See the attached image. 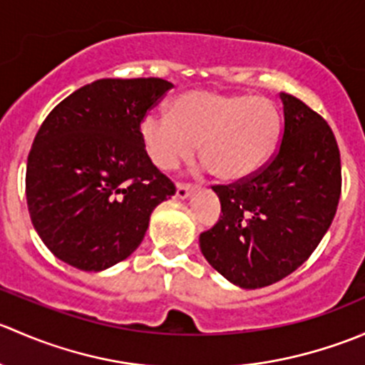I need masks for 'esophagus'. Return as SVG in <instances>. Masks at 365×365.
I'll use <instances>...</instances> for the list:
<instances>
[{"label":"esophagus","mask_w":365,"mask_h":365,"mask_svg":"<svg viewBox=\"0 0 365 365\" xmlns=\"http://www.w3.org/2000/svg\"><path fill=\"white\" fill-rule=\"evenodd\" d=\"M194 189V185H190V183H176V197H180V200H185V197H189L190 190Z\"/></svg>","instance_id":"obj_1"}]
</instances>
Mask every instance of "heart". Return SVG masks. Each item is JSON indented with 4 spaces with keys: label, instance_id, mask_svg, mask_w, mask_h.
<instances>
[{
    "label": "heart",
    "instance_id": "1",
    "mask_svg": "<svg viewBox=\"0 0 365 365\" xmlns=\"http://www.w3.org/2000/svg\"><path fill=\"white\" fill-rule=\"evenodd\" d=\"M281 118L268 98L194 90L173 101L169 114L150 113L141 141L150 160L175 169L201 143V159L220 180H242L270 159Z\"/></svg>",
    "mask_w": 365,
    "mask_h": 365
}]
</instances>
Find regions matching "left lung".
Masks as SVG:
<instances>
[{"mask_svg": "<svg viewBox=\"0 0 365 365\" xmlns=\"http://www.w3.org/2000/svg\"><path fill=\"white\" fill-rule=\"evenodd\" d=\"M284 127L277 150L256 173L213 185L220 219L200 235L203 256L240 288L281 281L314 252L341 197V155L325 118L281 93Z\"/></svg>", "mask_w": 365, "mask_h": 365, "instance_id": "1", "label": "left lung"}]
</instances>
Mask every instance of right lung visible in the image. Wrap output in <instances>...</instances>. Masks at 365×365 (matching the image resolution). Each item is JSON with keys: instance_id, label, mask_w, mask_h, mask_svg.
Returning a JSON list of instances; mask_svg holds the SVG:
<instances>
[{"instance_id": "add662e5", "label": "right lung", "mask_w": 365, "mask_h": 365, "mask_svg": "<svg viewBox=\"0 0 365 365\" xmlns=\"http://www.w3.org/2000/svg\"><path fill=\"white\" fill-rule=\"evenodd\" d=\"M171 88L159 77L98 79L40 125L28 155L26 200L36 233L58 259L84 272L127 259L153 208L176 192L141 141L143 118Z\"/></svg>"}]
</instances>
